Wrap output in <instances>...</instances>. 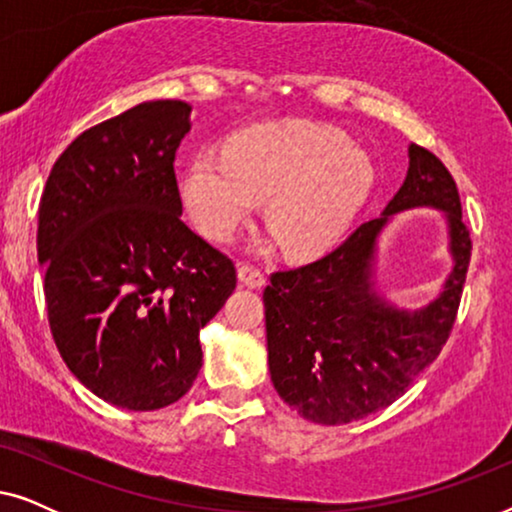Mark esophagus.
Listing matches in <instances>:
<instances>
[{"mask_svg": "<svg viewBox=\"0 0 512 512\" xmlns=\"http://www.w3.org/2000/svg\"><path fill=\"white\" fill-rule=\"evenodd\" d=\"M237 279L247 289H263L265 286V275L258 268H254V265H240L237 268Z\"/></svg>", "mask_w": 512, "mask_h": 512, "instance_id": "esophagus-1", "label": "esophagus"}]
</instances>
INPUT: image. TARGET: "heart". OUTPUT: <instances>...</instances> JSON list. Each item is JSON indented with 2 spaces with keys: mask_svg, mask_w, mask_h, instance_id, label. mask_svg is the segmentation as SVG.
<instances>
[{
  "mask_svg": "<svg viewBox=\"0 0 512 512\" xmlns=\"http://www.w3.org/2000/svg\"><path fill=\"white\" fill-rule=\"evenodd\" d=\"M370 158L342 130L312 123L261 125L202 151L186 167L181 193L193 221L216 242L268 198V223L284 251L307 256L345 233L373 191Z\"/></svg>",
  "mask_w": 512,
  "mask_h": 512,
  "instance_id": "b5f03b06",
  "label": "heart"
}]
</instances>
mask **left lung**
<instances>
[{
  "instance_id": "1",
  "label": "left lung",
  "mask_w": 512,
  "mask_h": 512,
  "mask_svg": "<svg viewBox=\"0 0 512 512\" xmlns=\"http://www.w3.org/2000/svg\"><path fill=\"white\" fill-rule=\"evenodd\" d=\"M408 156L403 186L382 216L361 223L319 261L272 272L263 291L272 384L310 422L349 424L387 408L450 338L471 261V235L447 167L417 144H410ZM417 206L446 214L453 272L429 306L398 311L374 289V251L390 216Z\"/></svg>"
}]
</instances>
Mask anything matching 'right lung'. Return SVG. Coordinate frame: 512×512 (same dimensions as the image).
Wrapping results in <instances>:
<instances>
[{
    "instance_id": "1",
    "label": "right lung",
    "mask_w": 512,
    "mask_h": 512,
    "mask_svg": "<svg viewBox=\"0 0 512 512\" xmlns=\"http://www.w3.org/2000/svg\"><path fill=\"white\" fill-rule=\"evenodd\" d=\"M188 130L191 104H137L81 132L39 202L55 345L83 387L125 410L193 387L200 328L237 284L233 261L181 221L174 156Z\"/></svg>"
}]
</instances>
